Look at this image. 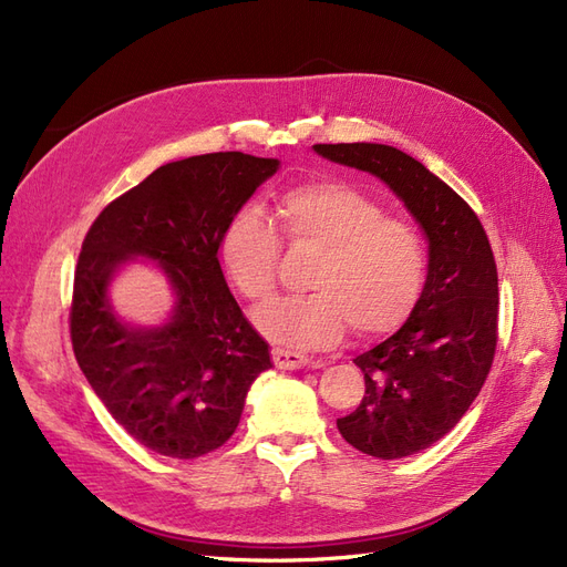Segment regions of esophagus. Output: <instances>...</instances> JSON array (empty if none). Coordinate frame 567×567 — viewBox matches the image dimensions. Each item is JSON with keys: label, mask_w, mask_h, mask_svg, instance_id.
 <instances>
[{"label": "esophagus", "mask_w": 567, "mask_h": 567, "mask_svg": "<svg viewBox=\"0 0 567 567\" xmlns=\"http://www.w3.org/2000/svg\"><path fill=\"white\" fill-rule=\"evenodd\" d=\"M274 357V364H277L279 369H286V371H293V369H302L310 364V357L302 354V352H293V350H284V348H277L271 352Z\"/></svg>", "instance_id": "esophagus-1"}]
</instances>
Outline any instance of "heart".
I'll return each mask as SVG.
<instances>
[{
    "label": "heart",
    "instance_id": "obj_1",
    "mask_svg": "<svg viewBox=\"0 0 567 567\" xmlns=\"http://www.w3.org/2000/svg\"><path fill=\"white\" fill-rule=\"evenodd\" d=\"M277 219L290 244L321 248V257L310 277L315 293L255 312L265 338L298 350L333 348L348 326L381 336L414 310L425 277L421 236L364 192L331 177L300 182L279 194ZM279 252V234L257 208L238 210L219 241L225 271L252 302L274 296Z\"/></svg>",
    "mask_w": 567,
    "mask_h": 567
}]
</instances>
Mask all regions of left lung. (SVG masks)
Returning <instances> with one entry per match:
<instances>
[{"instance_id": "1", "label": "left lung", "mask_w": 567, "mask_h": 567, "mask_svg": "<svg viewBox=\"0 0 567 567\" xmlns=\"http://www.w3.org/2000/svg\"><path fill=\"white\" fill-rule=\"evenodd\" d=\"M321 158L379 177L427 238V277L409 319L359 354L367 392L338 431L354 450L402 458L442 440L483 388L496 348V265L471 205L385 144H315Z\"/></svg>"}]
</instances>
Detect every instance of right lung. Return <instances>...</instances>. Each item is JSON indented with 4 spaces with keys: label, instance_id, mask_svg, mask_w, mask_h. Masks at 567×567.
Returning <instances> with one entry per match:
<instances>
[{
    "label": "right lung",
    "instance_id": "obj_1",
    "mask_svg": "<svg viewBox=\"0 0 567 567\" xmlns=\"http://www.w3.org/2000/svg\"><path fill=\"white\" fill-rule=\"evenodd\" d=\"M241 151L167 163L106 205L75 269V359L111 416L151 452L198 458L225 444L252 381L271 369L260 338L221 274L229 219L279 169ZM156 261L174 290L171 317L132 324L110 302L114 274Z\"/></svg>",
    "mask_w": 567,
    "mask_h": 567
}]
</instances>
